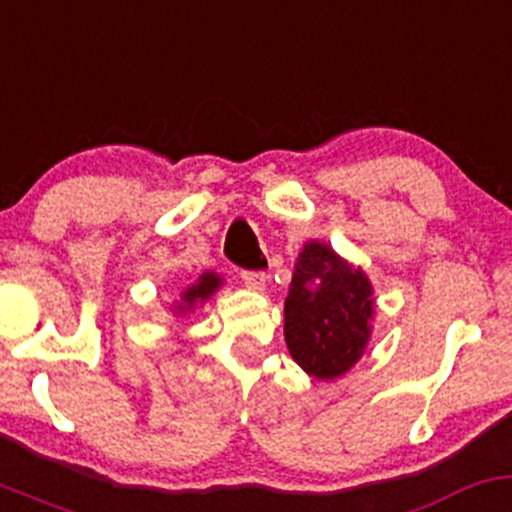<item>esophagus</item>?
I'll list each match as a JSON object with an SVG mask.
<instances>
[{"label":"esophagus","mask_w":512,"mask_h":512,"mask_svg":"<svg viewBox=\"0 0 512 512\" xmlns=\"http://www.w3.org/2000/svg\"><path fill=\"white\" fill-rule=\"evenodd\" d=\"M241 283L249 290H266L268 276L263 271H241Z\"/></svg>","instance_id":"1"}]
</instances>
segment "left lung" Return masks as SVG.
I'll use <instances>...</instances> for the list:
<instances>
[{"label": "left lung", "instance_id": "1", "mask_svg": "<svg viewBox=\"0 0 512 512\" xmlns=\"http://www.w3.org/2000/svg\"><path fill=\"white\" fill-rule=\"evenodd\" d=\"M376 315L373 285L332 246H302L285 298V344L302 371L334 381L364 356Z\"/></svg>", "mask_w": 512, "mask_h": 512}]
</instances>
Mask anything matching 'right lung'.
Wrapping results in <instances>:
<instances>
[{
	"label": "right lung",
	"mask_w": 512,
	"mask_h": 512,
	"mask_svg": "<svg viewBox=\"0 0 512 512\" xmlns=\"http://www.w3.org/2000/svg\"><path fill=\"white\" fill-rule=\"evenodd\" d=\"M219 285H222V276H217V273L212 271H205L195 280V283L188 285V288L180 293V300L175 302L173 307V315H185V312L195 310L197 305H202V302L210 300L212 295L217 293Z\"/></svg>",
	"instance_id": "1"
}]
</instances>
